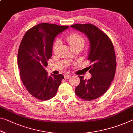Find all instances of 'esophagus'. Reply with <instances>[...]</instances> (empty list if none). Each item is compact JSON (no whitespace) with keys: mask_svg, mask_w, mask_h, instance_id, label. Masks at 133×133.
<instances>
[{"mask_svg":"<svg viewBox=\"0 0 133 133\" xmlns=\"http://www.w3.org/2000/svg\"><path fill=\"white\" fill-rule=\"evenodd\" d=\"M71 76V75H65L64 78L66 79H69V78H70Z\"/></svg>","mask_w":133,"mask_h":133,"instance_id":"34e87169","label":"esophagus"}]
</instances>
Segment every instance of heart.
Segmentation results:
<instances>
[{"instance_id":"b5f03b06","label":"heart","mask_w":133,"mask_h":133,"mask_svg":"<svg viewBox=\"0 0 133 133\" xmlns=\"http://www.w3.org/2000/svg\"><path fill=\"white\" fill-rule=\"evenodd\" d=\"M66 40L70 47L73 48V50L76 48H82L85 45V39L83 37L77 33H71L68 35L66 37ZM60 45V40H56L54 43L53 47H52V51L54 54L57 53Z\"/></svg>"}]
</instances>
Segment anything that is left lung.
I'll return each mask as SVG.
<instances>
[{
    "mask_svg": "<svg viewBox=\"0 0 133 133\" xmlns=\"http://www.w3.org/2000/svg\"><path fill=\"white\" fill-rule=\"evenodd\" d=\"M71 27L83 32L90 41L88 59L92 77L85 79L79 76L81 82L75 89L76 95L85 101L98 98L107 91L115 76L117 63L113 44L106 34L91 24L71 25Z\"/></svg>",
    "mask_w": 133,
    "mask_h": 133,
    "instance_id": "8db88e82",
    "label": "left lung"
}]
</instances>
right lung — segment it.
<instances>
[{
    "mask_svg": "<svg viewBox=\"0 0 133 133\" xmlns=\"http://www.w3.org/2000/svg\"><path fill=\"white\" fill-rule=\"evenodd\" d=\"M68 28L42 23L27 31L21 41L18 53L21 81L29 93L41 101L49 100L55 96L64 79L61 74L48 76L45 67L52 56L56 37Z\"/></svg>",
    "mask_w": 133,
    "mask_h": 133,
    "instance_id": "add662e5",
    "label": "right lung"
}]
</instances>
